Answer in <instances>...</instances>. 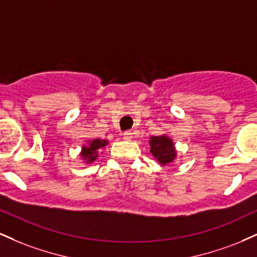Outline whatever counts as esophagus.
Masks as SVG:
<instances>
[{"label":"esophagus","instance_id":"34e87169","mask_svg":"<svg viewBox=\"0 0 257 257\" xmlns=\"http://www.w3.org/2000/svg\"><path fill=\"white\" fill-rule=\"evenodd\" d=\"M132 134H133V133L129 132V131L124 132V133H123V139H124V140H131V139L133 138Z\"/></svg>","mask_w":257,"mask_h":257}]
</instances>
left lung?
Returning <instances> with one entry per match:
<instances>
[{
	"label": "left lung",
	"instance_id": "left-lung-1",
	"mask_svg": "<svg viewBox=\"0 0 257 257\" xmlns=\"http://www.w3.org/2000/svg\"><path fill=\"white\" fill-rule=\"evenodd\" d=\"M149 144L150 152L152 153L153 158L157 159L161 166H169L178 157L173 139L166 134L151 137Z\"/></svg>",
	"mask_w": 257,
	"mask_h": 257
}]
</instances>
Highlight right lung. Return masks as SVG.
<instances>
[{
    "label": "right lung",
    "instance_id": "add662e5",
    "mask_svg": "<svg viewBox=\"0 0 257 257\" xmlns=\"http://www.w3.org/2000/svg\"><path fill=\"white\" fill-rule=\"evenodd\" d=\"M108 145L107 140H102V139H93V140H85L84 145H82L81 156L82 161L84 163L90 164L93 162L96 161V158L99 157L100 153H102V150Z\"/></svg>",
    "mask_w": 257,
    "mask_h": 257
}]
</instances>
